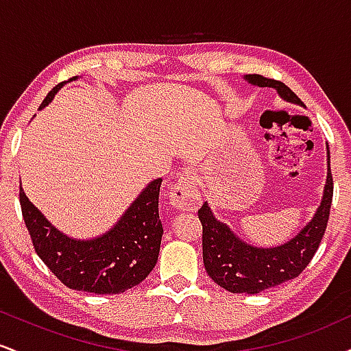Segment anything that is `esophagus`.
Listing matches in <instances>:
<instances>
[{"label":"esophagus","instance_id":"1","mask_svg":"<svg viewBox=\"0 0 351 351\" xmlns=\"http://www.w3.org/2000/svg\"><path fill=\"white\" fill-rule=\"evenodd\" d=\"M170 204L178 211H193L201 204V193L191 171H183L170 189Z\"/></svg>","mask_w":351,"mask_h":351}]
</instances>
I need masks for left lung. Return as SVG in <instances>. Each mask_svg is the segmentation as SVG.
Here are the masks:
<instances>
[{
  "mask_svg": "<svg viewBox=\"0 0 351 351\" xmlns=\"http://www.w3.org/2000/svg\"><path fill=\"white\" fill-rule=\"evenodd\" d=\"M245 79L261 87H274L287 102L302 104V100L280 80L259 74H249ZM324 198L315 216L293 239L279 247L263 249L245 244L224 223L213 216L208 203L198 211L203 224V263L208 276L232 293H259L295 279L315 256L322 237L327 229L330 206L333 198V178L330 170Z\"/></svg>",
  "mask_w": 351,
  "mask_h": 351,
  "instance_id": "8db88e82",
  "label": "left lung"
}]
</instances>
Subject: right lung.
I'll return each instance as SVG.
<instances>
[{"label":"right lung","instance_id":"obj_1","mask_svg":"<svg viewBox=\"0 0 351 351\" xmlns=\"http://www.w3.org/2000/svg\"><path fill=\"white\" fill-rule=\"evenodd\" d=\"M60 87L62 84L52 88L39 108L46 107ZM160 184L162 178L152 181L107 234L90 241L71 239L58 231L19 186L23 219L34 251L49 271L74 291L104 295L135 287L158 261L163 234L158 215Z\"/></svg>","mask_w":351,"mask_h":351}]
</instances>
